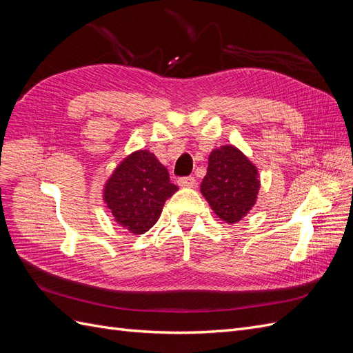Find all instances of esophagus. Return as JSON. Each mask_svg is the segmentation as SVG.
<instances>
[{
    "instance_id": "1",
    "label": "esophagus",
    "mask_w": 353,
    "mask_h": 353,
    "mask_svg": "<svg viewBox=\"0 0 353 353\" xmlns=\"http://www.w3.org/2000/svg\"><path fill=\"white\" fill-rule=\"evenodd\" d=\"M178 184L179 187H185V188H193L196 187V178L194 176H183L178 179Z\"/></svg>"
}]
</instances>
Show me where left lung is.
<instances>
[{"instance_id":"8db88e82","label":"left lung","mask_w":353,"mask_h":353,"mask_svg":"<svg viewBox=\"0 0 353 353\" xmlns=\"http://www.w3.org/2000/svg\"><path fill=\"white\" fill-rule=\"evenodd\" d=\"M259 187L258 168L237 147L212 150L200 191L218 218L230 225L241 221L254 206Z\"/></svg>"}]
</instances>
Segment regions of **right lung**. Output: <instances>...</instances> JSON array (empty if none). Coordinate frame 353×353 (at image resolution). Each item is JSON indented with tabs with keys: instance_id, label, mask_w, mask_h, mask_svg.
I'll return each instance as SVG.
<instances>
[{
	"instance_id": "add662e5",
	"label": "right lung",
	"mask_w": 353,
	"mask_h": 353,
	"mask_svg": "<svg viewBox=\"0 0 353 353\" xmlns=\"http://www.w3.org/2000/svg\"><path fill=\"white\" fill-rule=\"evenodd\" d=\"M176 190L156 156L138 150L126 156L105 181L103 200L119 225L132 234H144Z\"/></svg>"
}]
</instances>
